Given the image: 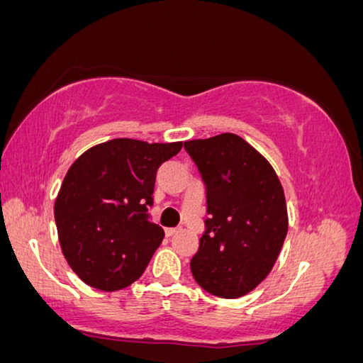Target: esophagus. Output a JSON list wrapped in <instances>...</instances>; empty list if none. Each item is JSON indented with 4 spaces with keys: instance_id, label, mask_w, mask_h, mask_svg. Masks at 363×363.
Here are the masks:
<instances>
[{
    "instance_id": "1",
    "label": "esophagus",
    "mask_w": 363,
    "mask_h": 363,
    "mask_svg": "<svg viewBox=\"0 0 363 363\" xmlns=\"http://www.w3.org/2000/svg\"><path fill=\"white\" fill-rule=\"evenodd\" d=\"M177 231H179V228H166L164 233H166V236H172V235H176Z\"/></svg>"
}]
</instances>
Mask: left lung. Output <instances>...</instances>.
Returning a JSON list of instances; mask_svg holds the SVG:
<instances>
[{
  "label": "left lung",
  "mask_w": 363,
  "mask_h": 363,
  "mask_svg": "<svg viewBox=\"0 0 363 363\" xmlns=\"http://www.w3.org/2000/svg\"><path fill=\"white\" fill-rule=\"evenodd\" d=\"M184 148L207 191L205 233L191 259L208 294L238 298L262 282L289 231L282 184L269 161L235 133L189 140Z\"/></svg>",
  "instance_id": "1"
}]
</instances>
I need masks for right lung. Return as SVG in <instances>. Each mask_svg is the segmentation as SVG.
Wrapping results in <instances>:
<instances>
[{"instance_id": "1", "label": "right lung", "mask_w": 363, "mask_h": 363, "mask_svg": "<svg viewBox=\"0 0 363 363\" xmlns=\"http://www.w3.org/2000/svg\"><path fill=\"white\" fill-rule=\"evenodd\" d=\"M181 148L113 138L69 166L53 213L63 256L84 284L116 291L145 272L164 238L148 213L156 171Z\"/></svg>"}]
</instances>
